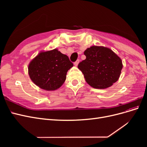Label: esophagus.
Masks as SVG:
<instances>
[{
  "instance_id": "34e87169",
  "label": "esophagus",
  "mask_w": 147,
  "mask_h": 147,
  "mask_svg": "<svg viewBox=\"0 0 147 147\" xmlns=\"http://www.w3.org/2000/svg\"><path fill=\"white\" fill-rule=\"evenodd\" d=\"M79 62H80V60H79V59H77L76 61L75 62V63H74V65H75V66H77L78 64V63H79Z\"/></svg>"
}]
</instances>
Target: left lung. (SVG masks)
Here are the masks:
<instances>
[{
	"label": "left lung",
	"instance_id": "1",
	"mask_svg": "<svg viewBox=\"0 0 147 147\" xmlns=\"http://www.w3.org/2000/svg\"><path fill=\"white\" fill-rule=\"evenodd\" d=\"M86 59L78 68L86 82L96 89H105L116 82L123 68L121 59L112 50L103 47L92 46L84 52Z\"/></svg>",
	"mask_w": 147,
	"mask_h": 147
}]
</instances>
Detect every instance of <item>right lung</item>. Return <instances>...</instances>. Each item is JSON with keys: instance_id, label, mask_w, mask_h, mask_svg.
<instances>
[{"instance_id": "right-lung-1", "label": "right lung", "mask_w": 147, "mask_h": 147, "mask_svg": "<svg viewBox=\"0 0 147 147\" xmlns=\"http://www.w3.org/2000/svg\"><path fill=\"white\" fill-rule=\"evenodd\" d=\"M73 65L67 56L55 49L39 53L29 65V75L40 88L55 90L64 83L67 72Z\"/></svg>"}]
</instances>
